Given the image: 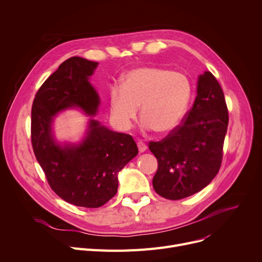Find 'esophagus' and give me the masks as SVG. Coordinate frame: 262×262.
I'll return each mask as SVG.
<instances>
[{
	"label": "esophagus",
	"mask_w": 262,
	"mask_h": 262,
	"mask_svg": "<svg viewBox=\"0 0 262 262\" xmlns=\"http://www.w3.org/2000/svg\"><path fill=\"white\" fill-rule=\"evenodd\" d=\"M137 145H138V149H139V152H140V153L145 152L146 148H147L146 144H145L144 142H142V141H138V142H137Z\"/></svg>",
	"instance_id": "34e87169"
}]
</instances>
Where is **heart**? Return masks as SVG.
<instances>
[{
  "label": "heart",
  "mask_w": 262,
  "mask_h": 262,
  "mask_svg": "<svg viewBox=\"0 0 262 262\" xmlns=\"http://www.w3.org/2000/svg\"><path fill=\"white\" fill-rule=\"evenodd\" d=\"M192 98V82L182 72L142 67L130 71L122 86L110 91V110L115 122L128 129L141 105L142 125L157 134L173 132L185 118Z\"/></svg>",
  "instance_id": "1"
}]
</instances>
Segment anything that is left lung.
Instances as JSON below:
<instances>
[{
	"label": "left lung",
	"mask_w": 262,
	"mask_h": 262,
	"mask_svg": "<svg viewBox=\"0 0 262 262\" xmlns=\"http://www.w3.org/2000/svg\"><path fill=\"white\" fill-rule=\"evenodd\" d=\"M228 126L223 90L211 72L199 77L198 95L182 123L166 138L148 143L158 161L153 187L176 201L209 185L221 168Z\"/></svg>",
	"instance_id": "1"
}]
</instances>
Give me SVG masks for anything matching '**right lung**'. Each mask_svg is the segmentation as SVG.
I'll list each match as a JSON object with an SVG mask.
<instances>
[{
    "instance_id": "obj_1",
    "label": "right lung",
    "mask_w": 262,
    "mask_h": 262,
    "mask_svg": "<svg viewBox=\"0 0 262 262\" xmlns=\"http://www.w3.org/2000/svg\"><path fill=\"white\" fill-rule=\"evenodd\" d=\"M98 62L81 57L63 61L37 91L32 106L31 139L35 156L51 189L63 201L78 207L98 208L118 191V173L137 154L133 137L110 130L91 120L79 145L55 143L53 118L69 107L94 115L99 95L89 84Z\"/></svg>"
}]
</instances>
